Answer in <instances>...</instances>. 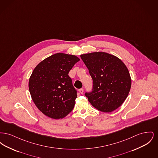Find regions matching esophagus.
Wrapping results in <instances>:
<instances>
[{
	"instance_id": "34e87169",
	"label": "esophagus",
	"mask_w": 158,
	"mask_h": 158,
	"mask_svg": "<svg viewBox=\"0 0 158 158\" xmlns=\"http://www.w3.org/2000/svg\"><path fill=\"white\" fill-rule=\"evenodd\" d=\"M79 93H80V94H82L83 92V88L79 89Z\"/></svg>"
}]
</instances>
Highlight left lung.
Instances as JSON below:
<instances>
[{
	"mask_svg": "<svg viewBox=\"0 0 158 158\" xmlns=\"http://www.w3.org/2000/svg\"><path fill=\"white\" fill-rule=\"evenodd\" d=\"M93 80V89L85 96L94 108L111 113L127 97L131 79L125 64L117 57L105 52L81 54Z\"/></svg>",
	"mask_w": 158,
	"mask_h": 158,
	"instance_id": "8db88e82",
	"label": "left lung"
}]
</instances>
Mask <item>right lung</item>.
<instances>
[{"instance_id":"add662e5","label":"right lung","mask_w":158,"mask_h":158,"mask_svg":"<svg viewBox=\"0 0 158 158\" xmlns=\"http://www.w3.org/2000/svg\"><path fill=\"white\" fill-rule=\"evenodd\" d=\"M79 60L75 55L56 53L34 69L29 79V90L34 103L46 116L60 119L73 110L77 91L68 73Z\"/></svg>"}]
</instances>
